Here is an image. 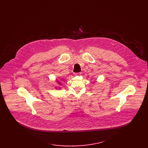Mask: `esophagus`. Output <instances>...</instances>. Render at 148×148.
<instances>
[{"mask_svg":"<svg viewBox=\"0 0 148 148\" xmlns=\"http://www.w3.org/2000/svg\"><path fill=\"white\" fill-rule=\"evenodd\" d=\"M82 74L81 73H76L75 74V75H80Z\"/></svg>","mask_w":148,"mask_h":148,"instance_id":"esophagus-1","label":"esophagus"}]
</instances>
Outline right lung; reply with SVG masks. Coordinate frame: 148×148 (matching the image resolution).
Returning a JSON list of instances; mask_svg holds the SVG:
<instances>
[{
    "mask_svg": "<svg viewBox=\"0 0 148 148\" xmlns=\"http://www.w3.org/2000/svg\"><path fill=\"white\" fill-rule=\"evenodd\" d=\"M64 80V79H62V80ZM62 80H58V79H56V83H57V84L58 85V86H59V87L56 86V87H55V88L56 89V90H60V89H61V87L60 86H61V85H62Z\"/></svg>",
    "mask_w": 148,
    "mask_h": 148,
    "instance_id": "1",
    "label": "right lung"
}]
</instances>
